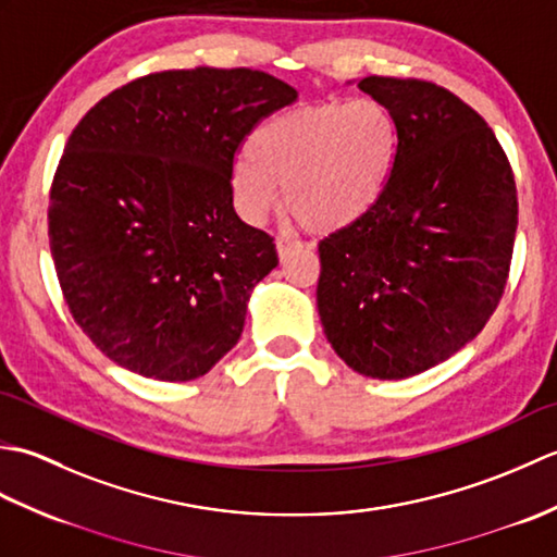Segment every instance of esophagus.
<instances>
[{
  "instance_id": "obj_1",
  "label": "esophagus",
  "mask_w": 557,
  "mask_h": 557,
  "mask_svg": "<svg viewBox=\"0 0 557 557\" xmlns=\"http://www.w3.org/2000/svg\"><path fill=\"white\" fill-rule=\"evenodd\" d=\"M304 244L301 242H297V239H289V236H280L277 239V256H280V260H285V258H289L294 251H297V248H301Z\"/></svg>"
}]
</instances>
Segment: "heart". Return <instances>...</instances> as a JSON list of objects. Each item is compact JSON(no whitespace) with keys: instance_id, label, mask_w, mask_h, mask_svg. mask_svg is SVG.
I'll return each mask as SVG.
<instances>
[{"instance_id":"heart-1","label":"heart","mask_w":557,"mask_h":557,"mask_svg":"<svg viewBox=\"0 0 557 557\" xmlns=\"http://www.w3.org/2000/svg\"><path fill=\"white\" fill-rule=\"evenodd\" d=\"M230 172L232 206L263 224L282 198L313 232H339L381 203L399 156V124L385 102H318L260 124ZM286 196H281V188Z\"/></svg>"}]
</instances>
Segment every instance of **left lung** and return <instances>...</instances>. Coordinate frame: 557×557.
I'll use <instances>...</instances> for the list:
<instances>
[{
  "label": "left lung",
  "instance_id": "left-lung-1",
  "mask_svg": "<svg viewBox=\"0 0 557 557\" xmlns=\"http://www.w3.org/2000/svg\"><path fill=\"white\" fill-rule=\"evenodd\" d=\"M357 86L393 110L399 156L381 203L318 244L315 301L349 369L401 381L488 323L510 272L517 188L491 126L455 92L389 76Z\"/></svg>",
  "mask_w": 557,
  "mask_h": 557
}]
</instances>
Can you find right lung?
Wrapping results in <instances>:
<instances>
[{"instance_id": "right-lung-1", "label": "right lung", "mask_w": 557, "mask_h": 557, "mask_svg": "<svg viewBox=\"0 0 557 557\" xmlns=\"http://www.w3.org/2000/svg\"><path fill=\"white\" fill-rule=\"evenodd\" d=\"M294 100L265 71H160L112 90L71 132L50 251L71 315L116 366L184 383L239 342L277 251L234 212V152Z\"/></svg>"}]
</instances>
